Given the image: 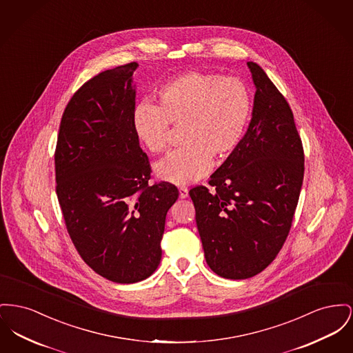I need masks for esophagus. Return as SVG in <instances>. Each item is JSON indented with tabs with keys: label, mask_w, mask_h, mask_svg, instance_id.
I'll list each match as a JSON object with an SVG mask.
<instances>
[{
	"label": "esophagus",
	"mask_w": 353,
	"mask_h": 353,
	"mask_svg": "<svg viewBox=\"0 0 353 353\" xmlns=\"http://www.w3.org/2000/svg\"><path fill=\"white\" fill-rule=\"evenodd\" d=\"M179 193H180V197L181 199H187L188 197V189L185 187L179 188Z\"/></svg>",
	"instance_id": "34e87169"
}]
</instances>
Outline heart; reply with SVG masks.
Returning a JSON list of instances; mask_svg holds the SVG:
<instances>
[{"mask_svg": "<svg viewBox=\"0 0 353 353\" xmlns=\"http://www.w3.org/2000/svg\"><path fill=\"white\" fill-rule=\"evenodd\" d=\"M160 105L143 101L132 113L139 143L152 153L165 152L170 124H185L184 148L160 161L156 174L168 183L187 185L204 177L213 157L224 160L241 143L252 113L248 86L237 77L189 70L159 89Z\"/></svg>", "mask_w": 353, "mask_h": 353, "instance_id": "b5f03b06", "label": "heart"}]
</instances>
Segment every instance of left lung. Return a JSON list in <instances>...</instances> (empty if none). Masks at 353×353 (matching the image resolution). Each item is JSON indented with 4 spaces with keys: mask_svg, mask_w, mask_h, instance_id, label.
Returning <instances> with one entry per match:
<instances>
[{
    "mask_svg": "<svg viewBox=\"0 0 353 353\" xmlns=\"http://www.w3.org/2000/svg\"><path fill=\"white\" fill-rule=\"evenodd\" d=\"M256 94L248 130L208 181L189 190L205 260L243 280L265 270L290 233L304 179V149L285 97L247 63Z\"/></svg>",
    "mask_w": 353,
    "mask_h": 353,
    "instance_id": "8db88e82",
    "label": "left lung"
}]
</instances>
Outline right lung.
<instances>
[{
    "label": "right lung",
    "mask_w": 353,
    "mask_h": 353,
    "mask_svg": "<svg viewBox=\"0 0 353 353\" xmlns=\"http://www.w3.org/2000/svg\"><path fill=\"white\" fill-rule=\"evenodd\" d=\"M137 63L99 73L63 110L54 152L56 193L66 230L83 261L105 279L145 280L161 260L170 183L149 184L152 168L134 134Z\"/></svg>",
    "instance_id": "add662e5"
}]
</instances>
